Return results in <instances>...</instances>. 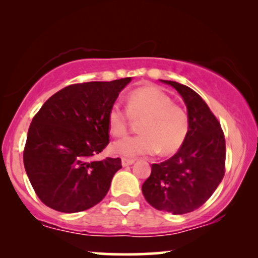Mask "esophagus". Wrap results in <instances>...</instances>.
<instances>
[{
	"instance_id": "esophagus-1",
	"label": "esophagus",
	"mask_w": 258,
	"mask_h": 258,
	"mask_svg": "<svg viewBox=\"0 0 258 258\" xmlns=\"http://www.w3.org/2000/svg\"><path fill=\"white\" fill-rule=\"evenodd\" d=\"M134 162H135V160H133V158H125V157L122 158V165H123V167H128V165H132Z\"/></svg>"
}]
</instances>
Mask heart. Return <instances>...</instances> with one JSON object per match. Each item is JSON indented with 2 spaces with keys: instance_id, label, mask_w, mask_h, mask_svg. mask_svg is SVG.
Returning a JSON list of instances; mask_svg holds the SVG:
<instances>
[{
  "instance_id": "obj_1",
  "label": "heart",
  "mask_w": 258,
  "mask_h": 258,
  "mask_svg": "<svg viewBox=\"0 0 258 258\" xmlns=\"http://www.w3.org/2000/svg\"><path fill=\"white\" fill-rule=\"evenodd\" d=\"M124 110L115 103L108 112V128L112 136H124L129 130L130 118L140 121V135L118 140L112 144L115 154L125 157L177 151L188 136L190 122L182 105L156 87L136 89L126 96Z\"/></svg>"
}]
</instances>
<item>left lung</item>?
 <instances>
[{"label":"left lung","instance_id":"1","mask_svg":"<svg viewBox=\"0 0 258 258\" xmlns=\"http://www.w3.org/2000/svg\"><path fill=\"white\" fill-rule=\"evenodd\" d=\"M161 81L182 96L190 128L174 156L151 164L142 192L155 209L182 215L203 206L221 183L225 172V139L216 116L196 91L174 81Z\"/></svg>","mask_w":258,"mask_h":258}]
</instances>
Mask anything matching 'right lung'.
Instances as JSON below:
<instances>
[{
  "label": "right lung",
  "mask_w": 258,
  "mask_h": 258,
  "mask_svg": "<svg viewBox=\"0 0 258 258\" xmlns=\"http://www.w3.org/2000/svg\"><path fill=\"white\" fill-rule=\"evenodd\" d=\"M132 77L76 83L45 101L28 130L23 163L42 202L61 213L100 203L121 158L94 161L109 143L108 112Z\"/></svg>",
  "instance_id": "1"
}]
</instances>
